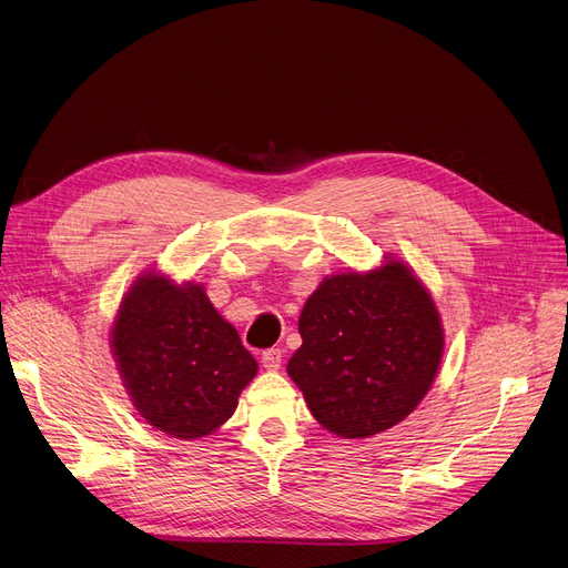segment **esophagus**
Masks as SVG:
<instances>
[{
  "label": "esophagus",
  "instance_id": "esophagus-1",
  "mask_svg": "<svg viewBox=\"0 0 568 568\" xmlns=\"http://www.w3.org/2000/svg\"><path fill=\"white\" fill-rule=\"evenodd\" d=\"M281 363H283V352L281 349H267V352H262V365L267 367V369H278L281 367Z\"/></svg>",
  "mask_w": 568,
  "mask_h": 568
}]
</instances>
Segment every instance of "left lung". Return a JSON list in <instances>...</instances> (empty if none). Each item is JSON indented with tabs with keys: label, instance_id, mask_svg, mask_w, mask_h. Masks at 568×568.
I'll return each instance as SVG.
<instances>
[{
	"label": "left lung",
	"instance_id": "1",
	"mask_svg": "<svg viewBox=\"0 0 568 568\" xmlns=\"http://www.w3.org/2000/svg\"><path fill=\"white\" fill-rule=\"evenodd\" d=\"M301 347L287 363L315 420L335 436L382 434L429 393L445 331L425 283L397 257L326 276L298 315Z\"/></svg>",
	"mask_w": 568,
	"mask_h": 568
}]
</instances>
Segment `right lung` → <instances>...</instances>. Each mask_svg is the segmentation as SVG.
Returning a JSON list of instances; mask_svg holds the SVG:
<instances>
[{"mask_svg": "<svg viewBox=\"0 0 568 568\" xmlns=\"http://www.w3.org/2000/svg\"><path fill=\"white\" fill-rule=\"evenodd\" d=\"M111 354L141 418L194 440L216 432L237 408L257 363L205 287L143 272L111 326Z\"/></svg>", "mask_w": 568, "mask_h": 568, "instance_id": "right-lung-1", "label": "right lung"}]
</instances>
